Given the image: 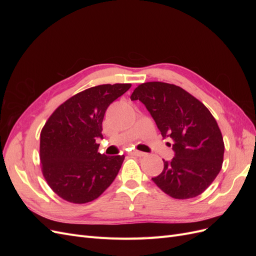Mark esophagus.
Here are the masks:
<instances>
[{
  "mask_svg": "<svg viewBox=\"0 0 256 256\" xmlns=\"http://www.w3.org/2000/svg\"><path fill=\"white\" fill-rule=\"evenodd\" d=\"M132 154H134V156H136V157H144V156H146V152H143L140 150H134Z\"/></svg>",
  "mask_w": 256,
  "mask_h": 256,
  "instance_id": "esophagus-1",
  "label": "esophagus"
}]
</instances>
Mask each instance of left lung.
I'll return each mask as SVG.
<instances>
[{"mask_svg": "<svg viewBox=\"0 0 256 256\" xmlns=\"http://www.w3.org/2000/svg\"><path fill=\"white\" fill-rule=\"evenodd\" d=\"M131 100L150 111L162 136L173 142L175 157L164 160V171L152 178L173 198H192L203 193L222 168L224 142L220 128L207 108L175 84L146 82Z\"/></svg>", "mask_w": 256, "mask_h": 256, "instance_id": "left-lung-1", "label": "left lung"}]
</instances>
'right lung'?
<instances>
[{
    "mask_svg": "<svg viewBox=\"0 0 256 256\" xmlns=\"http://www.w3.org/2000/svg\"><path fill=\"white\" fill-rule=\"evenodd\" d=\"M131 88L102 84L78 92L58 106L40 132L42 172L49 187L69 203L99 198L118 174L125 156L98 152L106 110Z\"/></svg>",
    "mask_w": 256,
    "mask_h": 256,
    "instance_id": "add662e5",
    "label": "right lung"
}]
</instances>
